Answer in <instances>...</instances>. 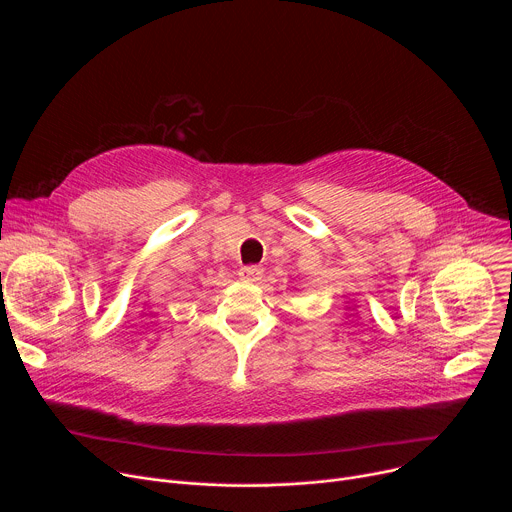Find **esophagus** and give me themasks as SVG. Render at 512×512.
<instances>
[{"label":"esophagus","mask_w":512,"mask_h":512,"mask_svg":"<svg viewBox=\"0 0 512 512\" xmlns=\"http://www.w3.org/2000/svg\"><path fill=\"white\" fill-rule=\"evenodd\" d=\"M239 277L243 281H247V283H255V281H259L263 277V269L257 267V265H247V267H241Z\"/></svg>","instance_id":"esophagus-1"}]
</instances>
